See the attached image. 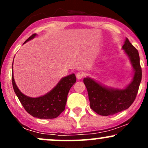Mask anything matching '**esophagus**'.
I'll return each instance as SVG.
<instances>
[{
  "label": "esophagus",
  "mask_w": 148,
  "mask_h": 148,
  "mask_svg": "<svg viewBox=\"0 0 148 148\" xmlns=\"http://www.w3.org/2000/svg\"><path fill=\"white\" fill-rule=\"evenodd\" d=\"M84 76H85V74L83 72H79L76 73V78H77L79 80L82 79Z\"/></svg>",
  "instance_id": "34e87169"
}]
</instances>
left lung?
Listing matches in <instances>:
<instances>
[{"instance_id":"obj_1","label":"left lung","mask_w":148,"mask_h":148,"mask_svg":"<svg viewBox=\"0 0 148 148\" xmlns=\"http://www.w3.org/2000/svg\"><path fill=\"white\" fill-rule=\"evenodd\" d=\"M134 69L132 83L125 89L106 88L90 78H84V83L87 88L90 108L97 114L103 116L114 115L126 110L136 97L142 79L138 51L126 38L123 46Z\"/></svg>"}]
</instances>
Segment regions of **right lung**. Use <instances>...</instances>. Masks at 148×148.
I'll list each match as a JSON object with an SVG mask.
<instances>
[{
	"instance_id": "add662e5",
	"label": "right lung",
	"mask_w": 148,
	"mask_h": 148,
	"mask_svg": "<svg viewBox=\"0 0 148 148\" xmlns=\"http://www.w3.org/2000/svg\"><path fill=\"white\" fill-rule=\"evenodd\" d=\"M35 36L36 34H33L23 44L32 40ZM76 81L75 74H72L62 78L57 86L47 95L40 97L32 98L25 96L18 90L15 84L13 70L12 73L13 88L22 106L30 115L40 119L56 118L64 111L67 102V95Z\"/></svg>"
}]
</instances>
